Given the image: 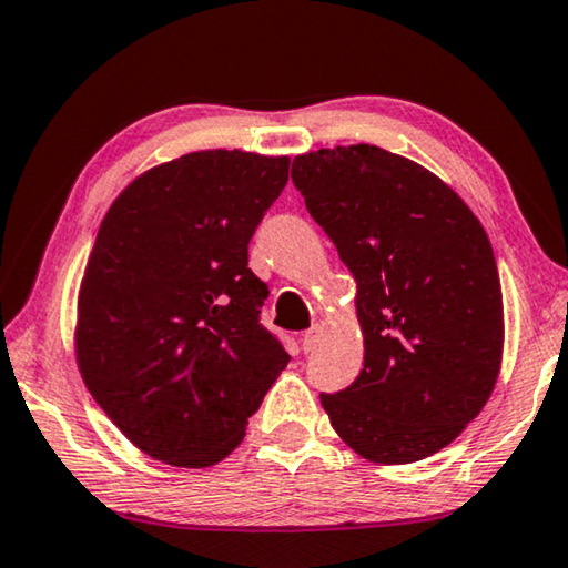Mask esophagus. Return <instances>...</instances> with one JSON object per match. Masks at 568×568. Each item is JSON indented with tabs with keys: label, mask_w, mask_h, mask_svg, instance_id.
<instances>
[{
	"label": "esophagus",
	"mask_w": 568,
	"mask_h": 568,
	"mask_svg": "<svg viewBox=\"0 0 568 568\" xmlns=\"http://www.w3.org/2000/svg\"><path fill=\"white\" fill-rule=\"evenodd\" d=\"M318 342H321V326L308 328V332L303 334V338H301L303 352H313V349H316V346H318Z\"/></svg>",
	"instance_id": "esophagus-1"
}]
</instances>
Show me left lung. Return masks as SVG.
<instances>
[{"mask_svg": "<svg viewBox=\"0 0 568 568\" xmlns=\"http://www.w3.org/2000/svg\"><path fill=\"white\" fill-rule=\"evenodd\" d=\"M308 214L357 277L365 369L321 405L354 452L410 464L479 416L503 359V291L479 219L444 181L375 145L293 160Z\"/></svg>", "mask_w": 568, "mask_h": 568, "instance_id": "8db88e82", "label": "left lung"}]
</instances>
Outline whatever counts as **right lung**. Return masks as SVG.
Returning a JSON list of instances; mask_svg holds the SVG:
<instances>
[{"instance_id": "1", "label": "right lung", "mask_w": 568, "mask_h": 568, "mask_svg": "<svg viewBox=\"0 0 568 568\" xmlns=\"http://www.w3.org/2000/svg\"><path fill=\"white\" fill-rule=\"evenodd\" d=\"M291 158L191 152L106 211L79 295L75 359L114 426L160 462L211 467L244 438L291 362L260 321L252 234Z\"/></svg>"}]
</instances>
